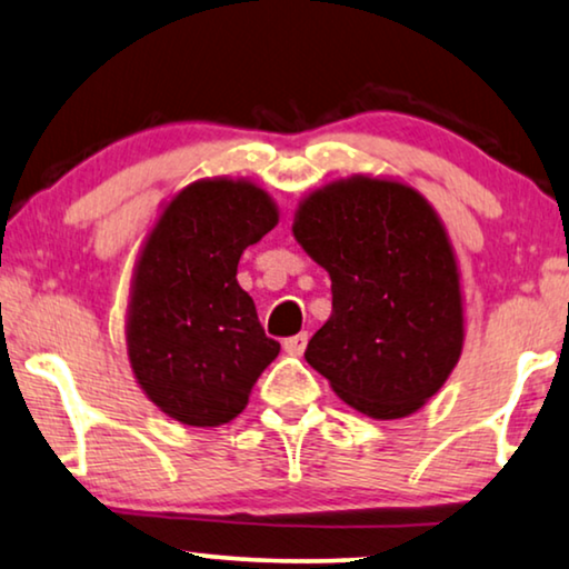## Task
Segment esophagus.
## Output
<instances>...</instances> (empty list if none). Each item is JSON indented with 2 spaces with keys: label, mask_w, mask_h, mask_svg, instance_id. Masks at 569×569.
<instances>
[{
  "label": "esophagus",
  "mask_w": 569,
  "mask_h": 569,
  "mask_svg": "<svg viewBox=\"0 0 569 569\" xmlns=\"http://www.w3.org/2000/svg\"><path fill=\"white\" fill-rule=\"evenodd\" d=\"M307 343H309V336H307V332H299V336H293V338H286V340H283V351L289 353V356H301V353H305Z\"/></svg>",
  "instance_id": "1"
}]
</instances>
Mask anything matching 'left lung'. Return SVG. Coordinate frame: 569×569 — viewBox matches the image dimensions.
Instances as JSON below:
<instances>
[{
	"instance_id": "obj_1",
	"label": "left lung",
	"mask_w": 569,
	"mask_h": 569,
	"mask_svg": "<svg viewBox=\"0 0 569 569\" xmlns=\"http://www.w3.org/2000/svg\"><path fill=\"white\" fill-rule=\"evenodd\" d=\"M291 231L332 280L309 367L363 416L419 411L466 340L458 257L437 210L408 181L353 173L312 189Z\"/></svg>"
}]
</instances>
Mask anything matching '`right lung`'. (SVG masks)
<instances>
[{
  "label": "right lung",
  "instance_id": "right-lung-1",
  "mask_svg": "<svg viewBox=\"0 0 569 569\" xmlns=\"http://www.w3.org/2000/svg\"><path fill=\"white\" fill-rule=\"evenodd\" d=\"M252 179H197L158 210L132 270L127 356L140 390L184 427H221L244 411L276 359L239 257L278 226Z\"/></svg>",
  "mask_w": 569,
  "mask_h": 569
}]
</instances>
